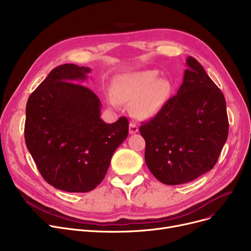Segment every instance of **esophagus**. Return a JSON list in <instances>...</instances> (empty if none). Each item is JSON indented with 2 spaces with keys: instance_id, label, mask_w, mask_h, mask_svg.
I'll return each mask as SVG.
<instances>
[{
  "instance_id": "1",
  "label": "esophagus",
  "mask_w": 251,
  "mask_h": 251,
  "mask_svg": "<svg viewBox=\"0 0 251 251\" xmlns=\"http://www.w3.org/2000/svg\"><path fill=\"white\" fill-rule=\"evenodd\" d=\"M138 132V126L134 122H130L129 124V133L130 134H135Z\"/></svg>"
}]
</instances>
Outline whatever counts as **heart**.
I'll use <instances>...</instances> for the list:
<instances>
[{
	"label": "heart",
	"instance_id": "heart-1",
	"mask_svg": "<svg viewBox=\"0 0 251 251\" xmlns=\"http://www.w3.org/2000/svg\"><path fill=\"white\" fill-rule=\"evenodd\" d=\"M171 94V84L160 79L154 70L135 71L121 75L117 79L115 92H110L113 105L119 101L130 104L131 111L140 119H149L159 113Z\"/></svg>",
	"mask_w": 251,
	"mask_h": 251
}]
</instances>
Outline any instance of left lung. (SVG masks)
<instances>
[{
    "instance_id": "obj_1",
    "label": "left lung",
    "mask_w": 251,
    "mask_h": 251,
    "mask_svg": "<svg viewBox=\"0 0 251 251\" xmlns=\"http://www.w3.org/2000/svg\"><path fill=\"white\" fill-rule=\"evenodd\" d=\"M186 66L177 95L139 128L147 166L167 185L193 181L212 170L229 132L222 91L194 58L188 57Z\"/></svg>"
}]
</instances>
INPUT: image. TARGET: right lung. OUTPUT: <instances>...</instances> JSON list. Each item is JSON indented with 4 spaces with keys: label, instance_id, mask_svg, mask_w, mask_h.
<instances>
[{
    "label": "right lung",
    "instance_id": "right-lung-1",
    "mask_svg": "<svg viewBox=\"0 0 251 251\" xmlns=\"http://www.w3.org/2000/svg\"><path fill=\"white\" fill-rule=\"evenodd\" d=\"M91 69L64 64L51 70L26 104V147L43 178L57 189L87 192L102 181L128 135V120H101V102L85 81Z\"/></svg>",
    "mask_w": 251,
    "mask_h": 251
}]
</instances>
